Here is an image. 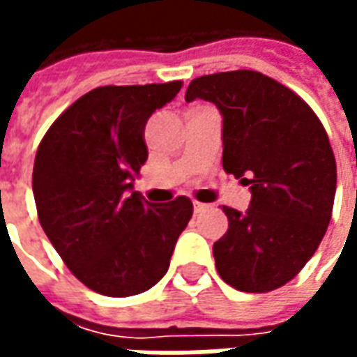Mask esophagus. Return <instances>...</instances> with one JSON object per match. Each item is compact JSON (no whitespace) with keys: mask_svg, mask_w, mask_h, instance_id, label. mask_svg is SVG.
Returning a JSON list of instances; mask_svg holds the SVG:
<instances>
[{"mask_svg":"<svg viewBox=\"0 0 357 357\" xmlns=\"http://www.w3.org/2000/svg\"><path fill=\"white\" fill-rule=\"evenodd\" d=\"M193 208H195V214H201V212H204V210L210 208V204H204V202H193Z\"/></svg>","mask_w":357,"mask_h":357,"instance_id":"esophagus-1","label":"esophagus"}]
</instances>
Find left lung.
<instances>
[{
	"instance_id": "1",
	"label": "left lung",
	"mask_w": 357,
	"mask_h": 357,
	"mask_svg": "<svg viewBox=\"0 0 357 357\" xmlns=\"http://www.w3.org/2000/svg\"><path fill=\"white\" fill-rule=\"evenodd\" d=\"M195 99L222 112L224 170L252 193L247 212L224 206L218 273L237 291H275L306 266L331 222L337 162L327 132L306 101L255 70L195 78L185 101Z\"/></svg>"
}]
</instances>
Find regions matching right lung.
Instances as JSON below:
<instances>
[{
    "mask_svg": "<svg viewBox=\"0 0 357 357\" xmlns=\"http://www.w3.org/2000/svg\"><path fill=\"white\" fill-rule=\"evenodd\" d=\"M181 86L91 89L38 147L32 191L40 224L74 277L99 294L122 298L155 287L193 216L187 197L153 204L133 191L149 156L147 120Z\"/></svg>",
    "mask_w": 357,
    "mask_h": 357,
    "instance_id": "add662e5",
    "label": "right lung"
}]
</instances>
